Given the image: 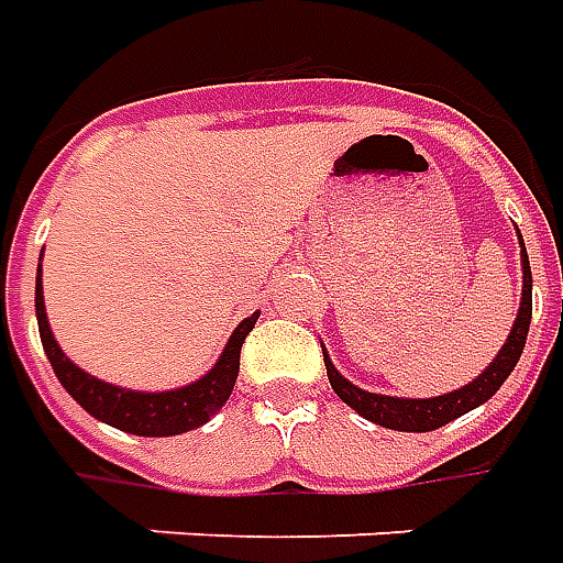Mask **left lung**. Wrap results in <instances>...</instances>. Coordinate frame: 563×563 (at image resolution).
I'll use <instances>...</instances> for the list:
<instances>
[{
	"mask_svg": "<svg viewBox=\"0 0 563 563\" xmlns=\"http://www.w3.org/2000/svg\"><path fill=\"white\" fill-rule=\"evenodd\" d=\"M521 240V231H518ZM521 271H523V286H521V308L518 317L511 323L506 345L503 351L493 357V363L472 378L468 385H462L459 391L441 394V397H388V394H373L357 388L354 382H347L335 366H332L330 354L323 347V363H327V376H330L332 391L345 400L347 407L354 412H361L363 419L376 422L382 428H391V431H434V428L453 422L459 416L472 412L474 407L487 404L493 394L503 388V382L511 376L515 363L521 361L523 342H527V330H530V313H533V277H530V258L523 250L521 240Z\"/></svg>",
	"mask_w": 563,
	"mask_h": 563,
	"instance_id": "1",
	"label": "left lung"
}]
</instances>
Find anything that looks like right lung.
<instances>
[{"label":"right lung","mask_w":563,"mask_h":563,"mask_svg":"<svg viewBox=\"0 0 563 563\" xmlns=\"http://www.w3.org/2000/svg\"><path fill=\"white\" fill-rule=\"evenodd\" d=\"M36 320H40L42 347L48 354L57 382L67 388V394L82 410L137 438H172V434H185V431L206 426L228 404L236 373H240V347L255 327L258 311L231 332L221 357L206 376L185 388H169V391H132V388H120L113 382L95 378L86 369H79L52 335L45 298H42V274H36Z\"/></svg>","instance_id":"1"}]
</instances>
